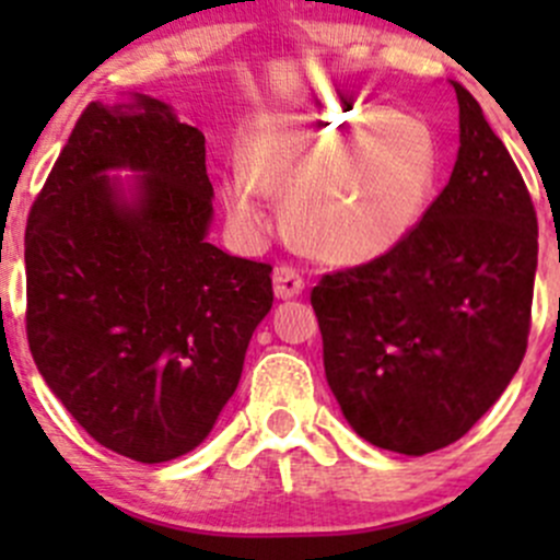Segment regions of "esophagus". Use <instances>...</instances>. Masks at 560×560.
I'll use <instances>...</instances> for the list:
<instances>
[{"label": "esophagus", "instance_id": "esophagus-1", "mask_svg": "<svg viewBox=\"0 0 560 560\" xmlns=\"http://www.w3.org/2000/svg\"><path fill=\"white\" fill-rule=\"evenodd\" d=\"M303 287H306V281H303V276L298 273L292 265H279V268L273 270V292L281 301L298 298L303 292Z\"/></svg>", "mask_w": 560, "mask_h": 560}]
</instances>
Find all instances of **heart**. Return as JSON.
<instances>
[{
	"label": "heart",
	"mask_w": 560,
	"mask_h": 560,
	"mask_svg": "<svg viewBox=\"0 0 560 560\" xmlns=\"http://www.w3.org/2000/svg\"><path fill=\"white\" fill-rule=\"evenodd\" d=\"M439 167L436 135L422 118L385 105H327L290 132L252 143L246 171L224 184V208L241 233L259 238L273 228L270 191H279L308 252L371 262L415 233Z\"/></svg>",
	"instance_id": "b5f03b06"
}]
</instances>
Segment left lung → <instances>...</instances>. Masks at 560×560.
I'll return each mask as SVG.
<instances>
[{"label":"left lung","instance_id":"left-lung-1","mask_svg":"<svg viewBox=\"0 0 560 560\" xmlns=\"http://www.w3.org/2000/svg\"><path fill=\"white\" fill-rule=\"evenodd\" d=\"M460 149L442 195L393 252L312 290L325 376L349 425L382 450L457 442L521 369L536 211L506 145L455 83Z\"/></svg>","mask_w":560,"mask_h":560}]
</instances>
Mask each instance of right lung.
I'll use <instances>...</instances> for the list:
<instances>
[{"instance_id": "obj_1", "label": "right lung", "mask_w": 560, "mask_h": 560, "mask_svg": "<svg viewBox=\"0 0 560 560\" xmlns=\"http://www.w3.org/2000/svg\"><path fill=\"white\" fill-rule=\"evenodd\" d=\"M143 172L132 198L105 170ZM206 138L160 100L92 103L26 222V338L78 425L113 453L195 450L273 306L270 265L208 244Z\"/></svg>"}]
</instances>
